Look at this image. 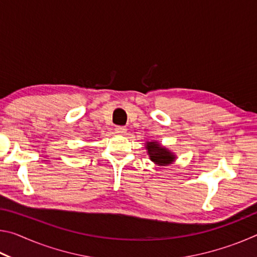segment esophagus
Masks as SVG:
<instances>
[{"mask_svg":"<svg viewBox=\"0 0 257 257\" xmlns=\"http://www.w3.org/2000/svg\"><path fill=\"white\" fill-rule=\"evenodd\" d=\"M114 130H115V133H116V134L122 135V134H124V133H125V130H127V128L123 127V125H116Z\"/></svg>","mask_w":257,"mask_h":257,"instance_id":"obj_1","label":"esophagus"}]
</instances>
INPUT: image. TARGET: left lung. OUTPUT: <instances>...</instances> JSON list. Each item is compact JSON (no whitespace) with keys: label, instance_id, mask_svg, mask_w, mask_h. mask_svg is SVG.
Segmentation results:
<instances>
[{"label":"left lung","instance_id":"8db88e82","mask_svg":"<svg viewBox=\"0 0 257 257\" xmlns=\"http://www.w3.org/2000/svg\"><path fill=\"white\" fill-rule=\"evenodd\" d=\"M147 151H149L150 159L159 165H168L175 160V155L164 147L156 144V142L147 143Z\"/></svg>","mask_w":257,"mask_h":257}]
</instances>
